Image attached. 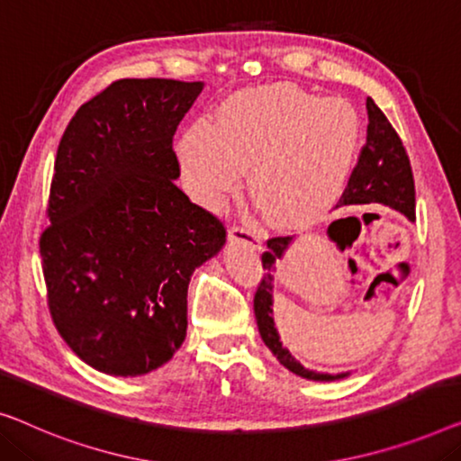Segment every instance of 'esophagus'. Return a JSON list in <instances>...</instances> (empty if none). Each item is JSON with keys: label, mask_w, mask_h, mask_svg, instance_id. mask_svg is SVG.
I'll return each mask as SVG.
<instances>
[{"label": "esophagus", "mask_w": 461, "mask_h": 461, "mask_svg": "<svg viewBox=\"0 0 461 461\" xmlns=\"http://www.w3.org/2000/svg\"><path fill=\"white\" fill-rule=\"evenodd\" d=\"M229 241L230 243H243L247 247H253V249H259L262 247V239L253 235L249 229H245L241 224H235L229 229Z\"/></svg>", "instance_id": "1"}]
</instances>
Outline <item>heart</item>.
Listing matches in <instances>:
<instances>
[{
    "label": "heart",
    "instance_id": "b5f03b06",
    "mask_svg": "<svg viewBox=\"0 0 461 461\" xmlns=\"http://www.w3.org/2000/svg\"><path fill=\"white\" fill-rule=\"evenodd\" d=\"M362 149V118L349 102L291 83L237 91L214 122H195L178 141L189 195L220 208L247 168L262 214L285 229L310 224L335 205Z\"/></svg>",
    "mask_w": 461,
    "mask_h": 461
}]
</instances>
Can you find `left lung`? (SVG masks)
Wrapping results in <instances>:
<instances>
[{
    "mask_svg": "<svg viewBox=\"0 0 461 461\" xmlns=\"http://www.w3.org/2000/svg\"><path fill=\"white\" fill-rule=\"evenodd\" d=\"M366 110H368V131H366V145L359 153V159L353 168L345 193L339 199L337 208L345 205H368L380 203L384 208H391L403 214L413 222L416 220V191H413V176L410 158L405 153L402 139L393 129L389 120L383 114V110L375 104V99H366ZM341 224V220H335L326 235L332 241H337L335 226ZM293 243V237H275L268 241V249L262 256V266L266 275L259 283L256 297H253V312H256L258 329L262 335L266 347L275 353L276 359L293 375L316 380V383H330V380H341L351 375V372H339V375H329V372H316L305 368L302 362H297L280 341V335L275 324V299H272V289H275V272L276 262L285 258L286 249ZM339 243V241H337Z\"/></svg>",
    "mask_w": 461,
    "mask_h": 461,
    "instance_id": "left-lung-1",
    "label": "left lung"
}]
</instances>
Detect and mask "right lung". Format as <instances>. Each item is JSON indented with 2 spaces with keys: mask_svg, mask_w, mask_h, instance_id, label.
Returning a JSON list of instances; mask_svg holds the SVG:
<instances>
[{
  "mask_svg": "<svg viewBox=\"0 0 461 461\" xmlns=\"http://www.w3.org/2000/svg\"><path fill=\"white\" fill-rule=\"evenodd\" d=\"M203 83L122 78L83 104L59 141L39 241L66 345L104 375L143 376L186 337L191 275L226 243L176 186L172 137Z\"/></svg>",
  "mask_w": 461,
  "mask_h": 461,
  "instance_id": "obj_1",
  "label": "right lung"
}]
</instances>
